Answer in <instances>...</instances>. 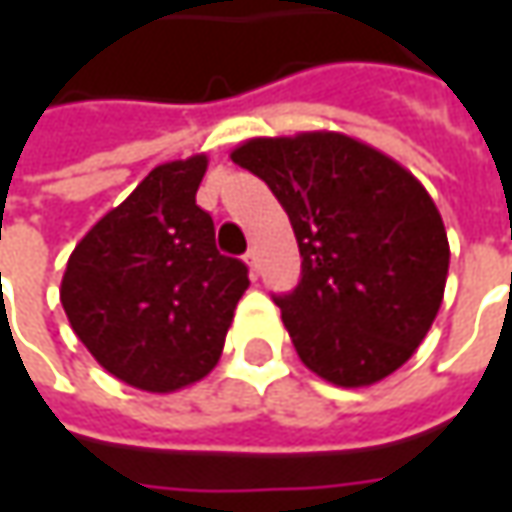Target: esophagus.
Returning a JSON list of instances; mask_svg holds the SVG:
<instances>
[{"label": "esophagus", "mask_w": 512, "mask_h": 512, "mask_svg": "<svg viewBox=\"0 0 512 512\" xmlns=\"http://www.w3.org/2000/svg\"><path fill=\"white\" fill-rule=\"evenodd\" d=\"M245 262L250 267V273H259V250L256 247H250L245 253Z\"/></svg>", "instance_id": "34e87169"}]
</instances>
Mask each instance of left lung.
<instances>
[{"instance_id":"left-lung-1","label":"left lung","mask_w":512,"mask_h":512,"mask_svg":"<svg viewBox=\"0 0 512 512\" xmlns=\"http://www.w3.org/2000/svg\"><path fill=\"white\" fill-rule=\"evenodd\" d=\"M230 159L267 182L296 233L302 279L273 302L299 359L339 387L399 370L442 307L450 265L422 182L333 130L247 139Z\"/></svg>"}]
</instances>
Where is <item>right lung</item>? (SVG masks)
Instances as JSON below:
<instances>
[{
    "instance_id": "1",
    "label": "right lung",
    "mask_w": 512,
    "mask_h": 512,
    "mask_svg": "<svg viewBox=\"0 0 512 512\" xmlns=\"http://www.w3.org/2000/svg\"><path fill=\"white\" fill-rule=\"evenodd\" d=\"M207 156L153 168L70 253L59 299L73 333L119 382L170 393L207 376L250 285L196 205Z\"/></svg>"
}]
</instances>
